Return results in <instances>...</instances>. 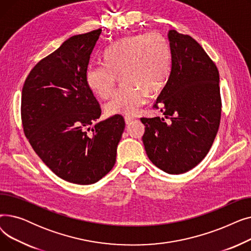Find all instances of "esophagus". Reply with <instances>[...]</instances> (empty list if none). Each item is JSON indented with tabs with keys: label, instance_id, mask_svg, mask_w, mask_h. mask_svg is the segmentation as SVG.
Segmentation results:
<instances>
[{
	"label": "esophagus",
	"instance_id": "esophagus-1",
	"mask_svg": "<svg viewBox=\"0 0 251 251\" xmlns=\"http://www.w3.org/2000/svg\"><path fill=\"white\" fill-rule=\"evenodd\" d=\"M133 121H134V118H133V117H130V116H126V117H125V123H126L127 125L132 124Z\"/></svg>",
	"mask_w": 251,
	"mask_h": 251
}]
</instances>
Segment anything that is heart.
Segmentation results:
<instances>
[{
    "label": "heart",
    "mask_w": 251,
    "mask_h": 251,
    "mask_svg": "<svg viewBox=\"0 0 251 251\" xmlns=\"http://www.w3.org/2000/svg\"><path fill=\"white\" fill-rule=\"evenodd\" d=\"M104 64H91L85 72L88 87L108 99L117 77L122 85L105 103L109 115H133L150 94L160 91L168 81L172 52L164 35L156 31L137 33L119 39L103 52Z\"/></svg>",
    "instance_id": "heart-1"
}]
</instances>
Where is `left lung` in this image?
<instances>
[{"instance_id": "1", "label": "left lung", "mask_w": 251, "mask_h": 251, "mask_svg": "<svg viewBox=\"0 0 251 251\" xmlns=\"http://www.w3.org/2000/svg\"><path fill=\"white\" fill-rule=\"evenodd\" d=\"M172 66L153 107L164 118H141L142 141L151 163L168 174H183L199 165L218 133L222 100L216 64L187 34L168 33Z\"/></svg>"}]
</instances>
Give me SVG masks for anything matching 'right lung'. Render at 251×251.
Returning <instances> with one entry per match:
<instances>
[{
	"label": "right lung",
	"instance_id": "obj_1",
	"mask_svg": "<svg viewBox=\"0 0 251 251\" xmlns=\"http://www.w3.org/2000/svg\"><path fill=\"white\" fill-rule=\"evenodd\" d=\"M100 33L74 35L39 61L21 96L23 131L32 149L58 177L80 185L112 170L125 128L121 115L96 123L101 110L85 72Z\"/></svg>",
	"mask_w": 251,
	"mask_h": 251
}]
</instances>
